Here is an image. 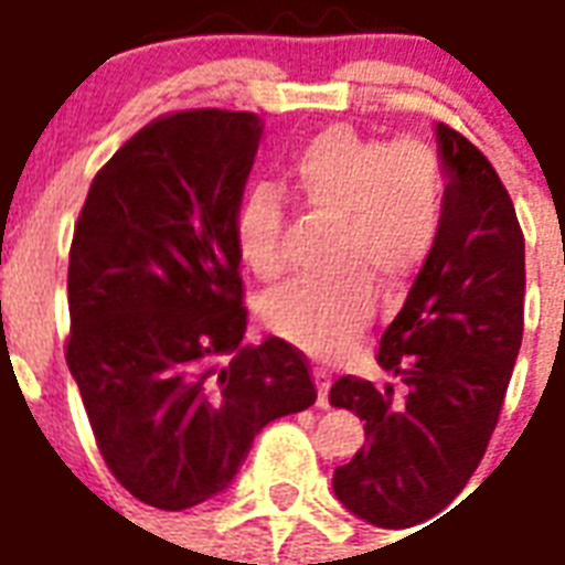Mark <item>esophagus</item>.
I'll return each instance as SVG.
<instances>
[{
  "label": "esophagus",
  "instance_id": "1",
  "mask_svg": "<svg viewBox=\"0 0 565 565\" xmlns=\"http://www.w3.org/2000/svg\"><path fill=\"white\" fill-rule=\"evenodd\" d=\"M313 382H317V403H320V408L329 406V387H331V373L326 367H313Z\"/></svg>",
  "mask_w": 565,
  "mask_h": 565
}]
</instances>
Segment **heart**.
Segmentation results:
<instances>
[{"instance_id": "obj_1", "label": "heart", "mask_w": 565, "mask_h": 565, "mask_svg": "<svg viewBox=\"0 0 565 565\" xmlns=\"http://www.w3.org/2000/svg\"><path fill=\"white\" fill-rule=\"evenodd\" d=\"M287 186L308 213L343 222L338 281H292L266 301V322L299 350L331 359L355 343L373 317L367 271L403 290L438 243L441 171L424 141L387 145L352 127H329L290 159ZM236 248L248 273L275 281L287 269L284 206L257 192L236 213Z\"/></svg>"}]
</instances>
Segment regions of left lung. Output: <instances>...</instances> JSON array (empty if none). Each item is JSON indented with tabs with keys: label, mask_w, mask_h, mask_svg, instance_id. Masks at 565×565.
Here are the masks:
<instances>
[{
	"label": "left lung",
	"mask_w": 565,
	"mask_h": 565,
	"mask_svg": "<svg viewBox=\"0 0 565 565\" xmlns=\"http://www.w3.org/2000/svg\"><path fill=\"white\" fill-rule=\"evenodd\" d=\"M436 132L450 178L438 243L379 340L376 361L397 385L340 376L329 394L367 438L334 468V494L394 531L433 519L471 480L524 331V234L510 192L462 132Z\"/></svg>",
	"instance_id": "obj_1"
}]
</instances>
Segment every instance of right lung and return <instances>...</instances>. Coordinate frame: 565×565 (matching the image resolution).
<instances>
[{
	"mask_svg": "<svg viewBox=\"0 0 565 565\" xmlns=\"http://www.w3.org/2000/svg\"><path fill=\"white\" fill-rule=\"evenodd\" d=\"M252 111L150 120L97 171L67 266V367L111 477L157 510L225 492L269 420L313 406L287 340L243 347L236 213Z\"/></svg>",
	"mask_w": 565,
	"mask_h": 565,
	"instance_id": "obj_1",
	"label": "right lung"
}]
</instances>
